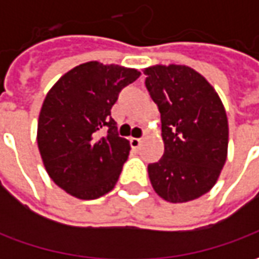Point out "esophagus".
<instances>
[{
  "label": "esophagus",
  "instance_id": "1",
  "mask_svg": "<svg viewBox=\"0 0 259 259\" xmlns=\"http://www.w3.org/2000/svg\"><path fill=\"white\" fill-rule=\"evenodd\" d=\"M141 139H136V137H132L130 139V146H132V148H135V150H137L139 147L141 146Z\"/></svg>",
  "mask_w": 259,
  "mask_h": 259
}]
</instances>
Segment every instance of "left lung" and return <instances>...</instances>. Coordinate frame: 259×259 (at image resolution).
I'll return each mask as SVG.
<instances>
[{
    "label": "left lung",
    "instance_id": "left-lung-1",
    "mask_svg": "<svg viewBox=\"0 0 259 259\" xmlns=\"http://www.w3.org/2000/svg\"><path fill=\"white\" fill-rule=\"evenodd\" d=\"M161 112L163 155L148 165L152 189L168 202L198 198L217 183L228 158L226 111L211 83L186 65L144 69Z\"/></svg>",
    "mask_w": 259,
    "mask_h": 259
}]
</instances>
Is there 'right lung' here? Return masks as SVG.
Listing matches in <instances>:
<instances>
[{
  "label": "right lung",
  "mask_w": 259,
  "mask_h": 259,
  "mask_svg": "<svg viewBox=\"0 0 259 259\" xmlns=\"http://www.w3.org/2000/svg\"><path fill=\"white\" fill-rule=\"evenodd\" d=\"M139 76L137 69L90 61L70 69L47 93L37 144L48 176L68 194L96 200L116 185L130 144L116 133L111 108Z\"/></svg>",
  "instance_id": "right-lung-1"
}]
</instances>
